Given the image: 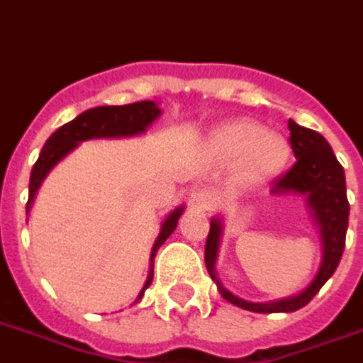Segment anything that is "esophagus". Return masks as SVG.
<instances>
[{"label": "esophagus", "mask_w": 363, "mask_h": 363, "mask_svg": "<svg viewBox=\"0 0 363 363\" xmlns=\"http://www.w3.org/2000/svg\"><path fill=\"white\" fill-rule=\"evenodd\" d=\"M216 192L209 189L196 190L194 196H192V202H194L196 206H200V208H211V206L216 203Z\"/></svg>", "instance_id": "34e87169"}]
</instances>
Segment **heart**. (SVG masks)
<instances>
[{
  "mask_svg": "<svg viewBox=\"0 0 363 363\" xmlns=\"http://www.w3.org/2000/svg\"><path fill=\"white\" fill-rule=\"evenodd\" d=\"M211 146L227 160L242 155L246 173L257 179L277 173L289 160V142L254 121L225 123L216 128Z\"/></svg>",
  "mask_w": 363,
  "mask_h": 363,
  "instance_id": "heart-1",
  "label": "heart"
}]
</instances>
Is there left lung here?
I'll list each match as a JSON object with an SVG mask.
<instances>
[{
  "instance_id": "obj_1",
  "label": "left lung",
  "mask_w": 363,
  "mask_h": 363,
  "mask_svg": "<svg viewBox=\"0 0 363 363\" xmlns=\"http://www.w3.org/2000/svg\"><path fill=\"white\" fill-rule=\"evenodd\" d=\"M289 130H291L289 142H291L296 163L286 173L273 179L271 192L283 194V192L294 190V192L308 196V206L313 211V217L321 229V238H323V264L319 267L318 277L313 279V283L298 296L283 298V300L267 302V304L246 302L242 298L225 291L216 277L213 264H216L219 235H221V223L217 219H213L209 225V235L206 240V254H203L206 267H208L211 279L219 286L221 296L229 300L230 304L256 311V313H279V311H296L304 308L311 298L318 294L319 289L327 283V279L335 273L340 257H342V252H345L350 203L346 198L342 165L333 154L329 142L319 133L311 130V128L300 127L292 119H289Z\"/></svg>"
}]
</instances>
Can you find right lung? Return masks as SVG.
Returning a JSON list of instances; mask_svg holds the SVG:
<instances>
[{
  "label": "right lung",
  "mask_w": 363,
  "mask_h": 363,
  "mask_svg": "<svg viewBox=\"0 0 363 363\" xmlns=\"http://www.w3.org/2000/svg\"><path fill=\"white\" fill-rule=\"evenodd\" d=\"M161 109L155 106L154 101H136V104H128V106H104L88 109L84 113H80L77 119L67 123L61 128L45 140L42 152H40L38 161L34 163L30 173V186H28V202H26V211L30 209L32 200L36 196V190L45 179V174L50 173V169L57 163L61 157H65L71 150L79 146V142L90 140V138H117V136H133V134L144 133L146 127L160 117ZM182 213V208L174 209L173 213L165 219L161 233L155 240L154 248H152V256L150 262L154 264L155 252L161 244L165 242L169 235L173 233L179 217ZM154 279V269L150 271L144 289L138 294V300L142 298L150 283Z\"/></svg>",
  "instance_id": "add662e5"
}]
</instances>
